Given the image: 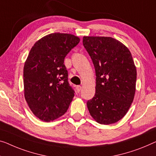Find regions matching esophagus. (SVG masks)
<instances>
[{"instance_id":"esophagus-1","label":"esophagus","mask_w":156,"mask_h":156,"mask_svg":"<svg viewBox=\"0 0 156 156\" xmlns=\"http://www.w3.org/2000/svg\"><path fill=\"white\" fill-rule=\"evenodd\" d=\"M81 89H82V87H81L80 85H77V86H76V91H77L78 92H80Z\"/></svg>"}]
</instances>
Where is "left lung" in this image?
Wrapping results in <instances>:
<instances>
[{
	"mask_svg": "<svg viewBox=\"0 0 156 156\" xmlns=\"http://www.w3.org/2000/svg\"><path fill=\"white\" fill-rule=\"evenodd\" d=\"M83 44L96 73L95 94L87 101L97 122L115 123L124 117L135 94L136 70L128 48L111 37L84 36Z\"/></svg>",
	"mask_w": 156,
	"mask_h": 156,
	"instance_id": "8db88e82",
	"label": "left lung"
}]
</instances>
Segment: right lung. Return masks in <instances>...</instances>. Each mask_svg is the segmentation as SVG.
<instances>
[{
  "mask_svg": "<svg viewBox=\"0 0 156 156\" xmlns=\"http://www.w3.org/2000/svg\"><path fill=\"white\" fill-rule=\"evenodd\" d=\"M80 42L68 34H49L30 50L24 67L25 99L34 114L45 122L66 112L74 90L68 80L64 58Z\"/></svg>",
  "mask_w": 156,
  "mask_h": 156,
  "instance_id": "obj_1",
  "label": "right lung"
}]
</instances>
